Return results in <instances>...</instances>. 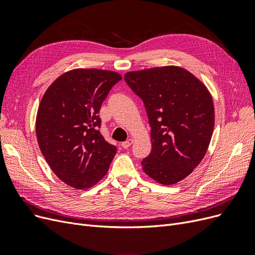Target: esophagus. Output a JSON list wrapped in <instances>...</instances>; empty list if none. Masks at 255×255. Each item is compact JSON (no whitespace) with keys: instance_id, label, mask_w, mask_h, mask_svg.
<instances>
[{"instance_id":"34e87169","label":"esophagus","mask_w":255,"mask_h":255,"mask_svg":"<svg viewBox=\"0 0 255 255\" xmlns=\"http://www.w3.org/2000/svg\"><path fill=\"white\" fill-rule=\"evenodd\" d=\"M133 143V139L132 138H129V139H128V140H126V141H123L122 143H121V146L123 149H128V146H130V144Z\"/></svg>"}]
</instances>
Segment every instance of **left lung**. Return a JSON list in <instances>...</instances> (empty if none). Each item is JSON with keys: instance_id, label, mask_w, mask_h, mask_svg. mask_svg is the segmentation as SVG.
<instances>
[{"instance_id": "obj_1", "label": "left lung", "mask_w": 255, "mask_h": 255, "mask_svg": "<svg viewBox=\"0 0 255 255\" xmlns=\"http://www.w3.org/2000/svg\"><path fill=\"white\" fill-rule=\"evenodd\" d=\"M125 80L144 104L151 127V153L142 170L163 185L188 176L210 145L215 109L211 92L198 78L177 66L129 71Z\"/></svg>"}]
</instances>
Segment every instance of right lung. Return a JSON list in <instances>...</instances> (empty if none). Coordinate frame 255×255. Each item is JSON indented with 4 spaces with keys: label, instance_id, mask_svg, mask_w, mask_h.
Here are the masks:
<instances>
[{
    "label": "right lung",
    "instance_id": "right-lung-1",
    "mask_svg": "<svg viewBox=\"0 0 255 255\" xmlns=\"http://www.w3.org/2000/svg\"><path fill=\"white\" fill-rule=\"evenodd\" d=\"M122 76L100 69H73L54 81L36 117L40 151L59 180L76 189L94 186L117 152L98 129L100 109Z\"/></svg>",
    "mask_w": 255,
    "mask_h": 255
}]
</instances>
